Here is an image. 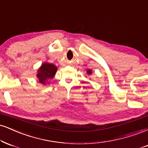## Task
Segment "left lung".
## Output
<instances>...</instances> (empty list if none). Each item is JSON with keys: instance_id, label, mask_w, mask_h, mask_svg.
Returning a JSON list of instances; mask_svg holds the SVG:
<instances>
[{"instance_id": "1", "label": "left lung", "mask_w": 148, "mask_h": 148, "mask_svg": "<svg viewBox=\"0 0 148 148\" xmlns=\"http://www.w3.org/2000/svg\"><path fill=\"white\" fill-rule=\"evenodd\" d=\"M92 69H88V70H87V74H88V75H91V74H92Z\"/></svg>"}]
</instances>
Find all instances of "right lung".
Wrapping results in <instances>:
<instances>
[{"label": "right lung", "instance_id": "right-lung-1", "mask_svg": "<svg viewBox=\"0 0 148 148\" xmlns=\"http://www.w3.org/2000/svg\"><path fill=\"white\" fill-rule=\"evenodd\" d=\"M57 69V67L54 64L47 62L43 63L37 70L36 77L38 81L44 85L49 84V80L54 77Z\"/></svg>", "mask_w": 148, "mask_h": 148}]
</instances>
